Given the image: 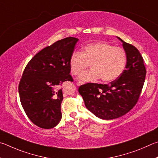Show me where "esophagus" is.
I'll return each instance as SVG.
<instances>
[{
    "mask_svg": "<svg viewBox=\"0 0 158 158\" xmlns=\"http://www.w3.org/2000/svg\"><path fill=\"white\" fill-rule=\"evenodd\" d=\"M83 85V82H77V86H80V85Z\"/></svg>",
    "mask_w": 158,
    "mask_h": 158,
    "instance_id": "obj_1",
    "label": "esophagus"
}]
</instances>
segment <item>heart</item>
<instances>
[{
    "label": "heart",
    "mask_w": 158,
    "mask_h": 158,
    "mask_svg": "<svg viewBox=\"0 0 158 158\" xmlns=\"http://www.w3.org/2000/svg\"><path fill=\"white\" fill-rule=\"evenodd\" d=\"M89 64L91 69L80 75V81L91 82L101 77L105 82L114 81L126 67V52L105 41H96L85 46L82 52L75 51L71 54L69 67L74 76L79 75Z\"/></svg>",
    "instance_id": "obj_1"
}]
</instances>
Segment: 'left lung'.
Here are the masks:
<instances>
[{
	"label": "left lung",
	"mask_w": 158,
	"mask_h": 158,
	"mask_svg": "<svg viewBox=\"0 0 158 158\" xmlns=\"http://www.w3.org/2000/svg\"><path fill=\"white\" fill-rule=\"evenodd\" d=\"M117 38L122 42L126 54L125 70L117 80L109 84L87 83L78 89L87 108L105 120L122 117L135 106L146 77V68L139 51Z\"/></svg>",
	"instance_id": "obj_1"
}]
</instances>
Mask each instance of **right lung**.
Returning a JSON list of instances; mask_svg holds the SVG:
<instances>
[{"label": "right lung", "instance_id": "1", "mask_svg": "<svg viewBox=\"0 0 158 158\" xmlns=\"http://www.w3.org/2000/svg\"><path fill=\"white\" fill-rule=\"evenodd\" d=\"M75 37H66L47 46L27 64L19 85V94L24 111L36 126L51 129L62 118V89L65 81H73L69 60L76 48Z\"/></svg>", "mask_w": 158, "mask_h": 158}]
</instances>
